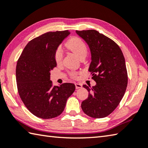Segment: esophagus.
<instances>
[{"label":"esophagus","instance_id":"obj_1","mask_svg":"<svg viewBox=\"0 0 148 148\" xmlns=\"http://www.w3.org/2000/svg\"><path fill=\"white\" fill-rule=\"evenodd\" d=\"M75 85H76V88H82V84H80V83H75Z\"/></svg>","mask_w":148,"mask_h":148}]
</instances>
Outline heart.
I'll use <instances>...</instances> for the list:
<instances>
[{
    "instance_id": "1",
    "label": "heart",
    "mask_w": 148,
    "mask_h": 148,
    "mask_svg": "<svg viewBox=\"0 0 148 148\" xmlns=\"http://www.w3.org/2000/svg\"><path fill=\"white\" fill-rule=\"evenodd\" d=\"M65 46L69 50L75 53L79 58H82L87 54V45L85 43V42L78 37H72L70 38L66 42ZM54 59L56 62L58 64H60L62 62L63 52L60 48H57L55 51ZM70 74L72 78H76L77 77V73L75 72H71Z\"/></svg>"
}]
</instances>
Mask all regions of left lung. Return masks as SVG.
Instances as JSON below:
<instances>
[{
  "label": "left lung",
  "mask_w": 148,
  "mask_h": 148,
  "mask_svg": "<svg viewBox=\"0 0 148 148\" xmlns=\"http://www.w3.org/2000/svg\"><path fill=\"white\" fill-rule=\"evenodd\" d=\"M76 33L87 42L91 52L88 71L95 86L83 85L88 96L82 103L85 113L95 119L109 115L119 106L127 88L128 77L125 58L116 42L95 29Z\"/></svg>",
  "instance_id": "1"
}]
</instances>
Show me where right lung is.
Masks as SVG:
<instances>
[{"instance_id":"obj_1","label":"right lung","mask_w":148,"mask_h":148,"mask_svg":"<svg viewBox=\"0 0 148 148\" xmlns=\"http://www.w3.org/2000/svg\"><path fill=\"white\" fill-rule=\"evenodd\" d=\"M69 30L49 32L31 40L24 48L16 66V82L21 100L32 114L42 119L58 116L74 92L75 85L53 86L50 71L57 66L54 53Z\"/></svg>"}]
</instances>
